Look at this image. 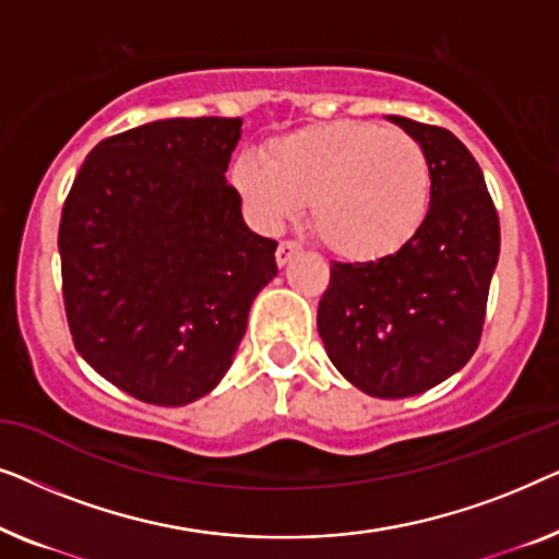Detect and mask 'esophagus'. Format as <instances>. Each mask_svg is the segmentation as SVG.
Segmentation results:
<instances>
[{"mask_svg": "<svg viewBox=\"0 0 559 559\" xmlns=\"http://www.w3.org/2000/svg\"><path fill=\"white\" fill-rule=\"evenodd\" d=\"M302 247L297 241H282L277 247V264L285 266L295 254H300Z\"/></svg>", "mask_w": 559, "mask_h": 559, "instance_id": "obj_1", "label": "esophagus"}]
</instances>
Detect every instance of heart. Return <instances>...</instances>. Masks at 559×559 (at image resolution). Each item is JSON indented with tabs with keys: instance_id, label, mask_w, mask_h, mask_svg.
<instances>
[{
	"instance_id": "1",
	"label": "heart",
	"mask_w": 559,
	"mask_h": 559,
	"mask_svg": "<svg viewBox=\"0 0 559 559\" xmlns=\"http://www.w3.org/2000/svg\"><path fill=\"white\" fill-rule=\"evenodd\" d=\"M231 182L266 231H280L310 203L318 239L358 262L407 247L430 211L423 144L366 121H328L277 136L266 159H236Z\"/></svg>"
}]
</instances>
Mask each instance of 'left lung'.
<instances>
[{"label": "left lung", "instance_id": "8db88e82", "mask_svg": "<svg viewBox=\"0 0 559 559\" xmlns=\"http://www.w3.org/2000/svg\"><path fill=\"white\" fill-rule=\"evenodd\" d=\"M386 119L423 144L430 211L394 254L333 262L318 333L346 381L379 400H402L438 386L476 354L501 231L484 173L455 134Z\"/></svg>", "mask_w": 559, "mask_h": 559}]
</instances>
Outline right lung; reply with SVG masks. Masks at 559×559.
<instances>
[{
	"label": "right lung",
	"mask_w": 559,
	"mask_h": 559,
	"mask_svg": "<svg viewBox=\"0 0 559 559\" xmlns=\"http://www.w3.org/2000/svg\"><path fill=\"white\" fill-rule=\"evenodd\" d=\"M241 119H159L88 152L58 249L75 350L147 404L201 400L231 369L274 249L226 182Z\"/></svg>",
	"instance_id": "right-lung-1"
}]
</instances>
